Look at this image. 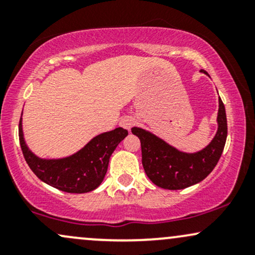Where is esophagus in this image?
I'll return each instance as SVG.
<instances>
[{"label": "esophagus", "instance_id": "esophagus-1", "mask_svg": "<svg viewBox=\"0 0 255 255\" xmlns=\"http://www.w3.org/2000/svg\"><path fill=\"white\" fill-rule=\"evenodd\" d=\"M120 125L122 126V127L126 128V129L129 130L131 127H133L134 125H135V119L131 118V116H126L121 120V122H120Z\"/></svg>", "mask_w": 255, "mask_h": 255}]
</instances>
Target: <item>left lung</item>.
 Returning <instances> with one entry per match:
<instances>
[{
    "label": "left lung",
    "mask_w": 255,
    "mask_h": 255,
    "mask_svg": "<svg viewBox=\"0 0 255 255\" xmlns=\"http://www.w3.org/2000/svg\"><path fill=\"white\" fill-rule=\"evenodd\" d=\"M201 72L207 74L203 69ZM217 122L218 130L213 140L197 153H184L150 131L131 128V133L140 139L142 166L148 178L160 188L171 191L187 188L203 181L217 165L227 141V115L221 98Z\"/></svg>",
    "instance_id": "8db88e82"
}]
</instances>
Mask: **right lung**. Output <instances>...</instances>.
<instances>
[{"label":"right lung","instance_id":"obj_1","mask_svg":"<svg viewBox=\"0 0 255 255\" xmlns=\"http://www.w3.org/2000/svg\"><path fill=\"white\" fill-rule=\"evenodd\" d=\"M128 131L119 127L99 134L71 157L62 159H40L25 144L21 119L19 140L26 163L43 182L67 193H87L96 189L107 174L110 156Z\"/></svg>","mask_w":255,"mask_h":255}]
</instances>
